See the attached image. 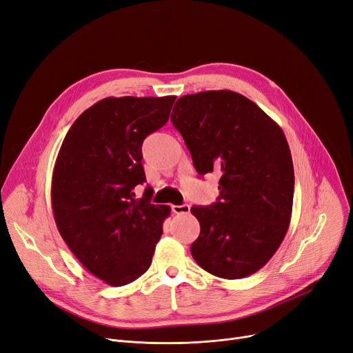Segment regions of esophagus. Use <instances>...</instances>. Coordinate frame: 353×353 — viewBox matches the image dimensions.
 Instances as JSON below:
<instances>
[{
  "instance_id": "34e87169",
  "label": "esophagus",
  "mask_w": 353,
  "mask_h": 353,
  "mask_svg": "<svg viewBox=\"0 0 353 353\" xmlns=\"http://www.w3.org/2000/svg\"><path fill=\"white\" fill-rule=\"evenodd\" d=\"M172 212L176 213V214H186V213L190 212V206L189 205H180V206L173 205L172 206Z\"/></svg>"
}]
</instances>
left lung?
Segmentation results:
<instances>
[{
    "label": "left lung",
    "mask_w": 353,
    "mask_h": 353,
    "mask_svg": "<svg viewBox=\"0 0 353 353\" xmlns=\"http://www.w3.org/2000/svg\"><path fill=\"white\" fill-rule=\"evenodd\" d=\"M199 174L220 176L212 206H193L200 234L190 252L206 272L242 279L262 269L289 229L294 173L282 128L230 90L180 97L170 116Z\"/></svg>",
    "instance_id": "obj_1"
}]
</instances>
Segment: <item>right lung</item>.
Instances as JSON below:
<instances>
[{
    "mask_svg": "<svg viewBox=\"0 0 353 353\" xmlns=\"http://www.w3.org/2000/svg\"><path fill=\"white\" fill-rule=\"evenodd\" d=\"M174 96L107 97L72 123L55 160L51 203L57 229L80 263L110 286L150 268L169 206L133 189L145 181L141 144L170 116Z\"/></svg>",
    "mask_w": 353,
    "mask_h": 353,
    "instance_id": "obj_1",
    "label": "right lung"
}]
</instances>
